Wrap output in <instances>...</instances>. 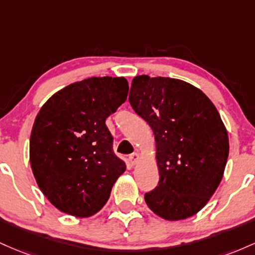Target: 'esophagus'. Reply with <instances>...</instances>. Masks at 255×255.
<instances>
[{
    "mask_svg": "<svg viewBox=\"0 0 255 255\" xmlns=\"http://www.w3.org/2000/svg\"><path fill=\"white\" fill-rule=\"evenodd\" d=\"M139 159H141V155H139L138 153H133L128 156V160H130L131 165H136L137 162L139 161Z\"/></svg>",
    "mask_w": 255,
    "mask_h": 255,
    "instance_id": "esophagus-1",
    "label": "esophagus"
}]
</instances>
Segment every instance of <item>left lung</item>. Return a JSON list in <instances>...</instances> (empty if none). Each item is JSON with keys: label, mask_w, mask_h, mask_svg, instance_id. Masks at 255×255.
Returning <instances> with one entry per match:
<instances>
[{"label": "left lung", "mask_w": 255, "mask_h": 255, "mask_svg": "<svg viewBox=\"0 0 255 255\" xmlns=\"http://www.w3.org/2000/svg\"><path fill=\"white\" fill-rule=\"evenodd\" d=\"M128 101L155 137L159 185L145 204L165 220H182L207 205L224 174L229 136L216 106L181 79L137 76Z\"/></svg>", "instance_id": "left-lung-1"}]
</instances>
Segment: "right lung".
I'll return each instance as SVG.
<instances>
[{"label": "right lung", "instance_id": "add662e5", "mask_svg": "<svg viewBox=\"0 0 255 255\" xmlns=\"http://www.w3.org/2000/svg\"><path fill=\"white\" fill-rule=\"evenodd\" d=\"M124 77H91L59 90L42 106L30 136V164L43 195L78 218L99 212L127 170L113 151L106 119L127 101Z\"/></svg>", "mask_w": 255, "mask_h": 255}]
</instances>
